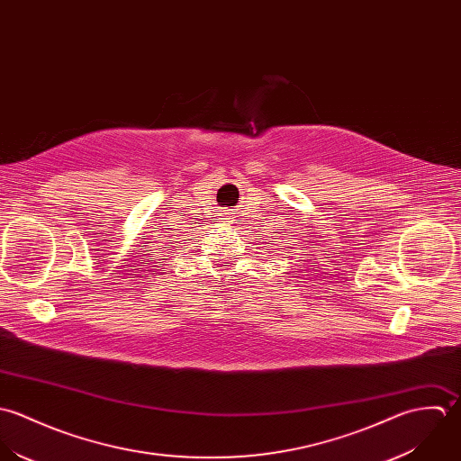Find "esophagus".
I'll list each match as a JSON object with an SVG mask.
<instances>
[{"label": "esophagus", "instance_id": "obj_1", "mask_svg": "<svg viewBox=\"0 0 461 461\" xmlns=\"http://www.w3.org/2000/svg\"><path fill=\"white\" fill-rule=\"evenodd\" d=\"M224 219H226L228 222H231V221H233V215H231V213H226V215H224Z\"/></svg>", "mask_w": 461, "mask_h": 461}]
</instances>
